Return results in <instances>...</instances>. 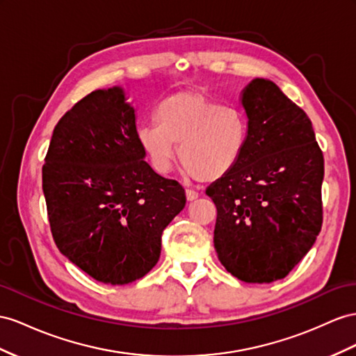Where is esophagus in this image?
Wrapping results in <instances>:
<instances>
[{
	"label": "esophagus",
	"mask_w": 356,
	"mask_h": 356,
	"mask_svg": "<svg viewBox=\"0 0 356 356\" xmlns=\"http://www.w3.org/2000/svg\"><path fill=\"white\" fill-rule=\"evenodd\" d=\"M186 198L189 200V202H194V200L198 198V193H197L195 189L188 188V189H186Z\"/></svg>",
	"instance_id": "esophagus-1"
}]
</instances>
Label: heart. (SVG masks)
Masks as SVG:
<instances>
[{
  "label": "heart",
  "instance_id": "heart-1",
  "mask_svg": "<svg viewBox=\"0 0 356 356\" xmlns=\"http://www.w3.org/2000/svg\"><path fill=\"white\" fill-rule=\"evenodd\" d=\"M156 123L138 127L136 138L156 170L167 172L179 156L195 179L224 177L241 159L248 120L236 106H221L200 91H179L158 105Z\"/></svg>",
  "mask_w": 356,
  "mask_h": 356
}]
</instances>
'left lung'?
<instances>
[{
	"label": "left lung",
	"mask_w": 356,
	"mask_h": 356,
	"mask_svg": "<svg viewBox=\"0 0 356 356\" xmlns=\"http://www.w3.org/2000/svg\"><path fill=\"white\" fill-rule=\"evenodd\" d=\"M248 138L230 172L206 189L216 206L218 259L245 282L284 278L322 229L323 154L312 122L280 87L242 90Z\"/></svg>",
	"instance_id": "left-lung-1"
}]
</instances>
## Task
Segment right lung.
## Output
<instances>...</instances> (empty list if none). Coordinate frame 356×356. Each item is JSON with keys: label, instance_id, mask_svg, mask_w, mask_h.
Instances as JSON below:
<instances>
[{"label": "right lung", "instance_id": "1", "mask_svg": "<svg viewBox=\"0 0 356 356\" xmlns=\"http://www.w3.org/2000/svg\"><path fill=\"white\" fill-rule=\"evenodd\" d=\"M136 138L123 87L95 90L60 118L42 168L54 241L104 284L143 278L162 232L185 207V189L159 176Z\"/></svg>", "mask_w": 356, "mask_h": 356}]
</instances>
